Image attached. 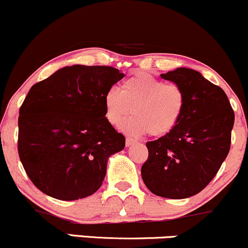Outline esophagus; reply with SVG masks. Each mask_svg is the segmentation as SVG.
Here are the masks:
<instances>
[{
    "label": "esophagus",
    "mask_w": 248,
    "mask_h": 248,
    "mask_svg": "<svg viewBox=\"0 0 248 248\" xmlns=\"http://www.w3.org/2000/svg\"><path fill=\"white\" fill-rule=\"evenodd\" d=\"M135 143H136L135 139H132V138H130V137H127L126 140H125V144H126V146H131L132 144H135Z\"/></svg>",
    "instance_id": "esophagus-1"
}]
</instances>
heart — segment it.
<instances>
[{"label": "heart", "mask_w": 248, "mask_h": 248, "mask_svg": "<svg viewBox=\"0 0 248 248\" xmlns=\"http://www.w3.org/2000/svg\"><path fill=\"white\" fill-rule=\"evenodd\" d=\"M186 94L177 83H165L149 74H136L121 84L119 91L109 89L104 94L105 118L113 126L124 124L133 136L159 137L176 127L185 110Z\"/></svg>", "instance_id": "1"}]
</instances>
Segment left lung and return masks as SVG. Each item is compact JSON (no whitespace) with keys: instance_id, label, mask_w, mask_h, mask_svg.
Returning a JSON list of instances; mask_svg holds the SVG:
<instances>
[{"instance_id":"8db88e82","label":"left lung","mask_w":248,"mask_h":248,"mask_svg":"<svg viewBox=\"0 0 248 248\" xmlns=\"http://www.w3.org/2000/svg\"><path fill=\"white\" fill-rule=\"evenodd\" d=\"M160 76L184 89L185 110L172 131L146 143L141 178L155 196L184 199L204 190L226 159L234 111L224 90L198 71L178 68Z\"/></svg>"}]
</instances>
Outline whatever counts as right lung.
<instances>
[{
    "instance_id": "1",
    "label": "right lung",
    "mask_w": 248,
    "mask_h": 248,
    "mask_svg": "<svg viewBox=\"0 0 248 248\" xmlns=\"http://www.w3.org/2000/svg\"><path fill=\"white\" fill-rule=\"evenodd\" d=\"M124 74L107 65L64 66L31 87L19 108L17 150L38 190L77 200L101 187L125 137L105 118L104 94Z\"/></svg>"
}]
</instances>
